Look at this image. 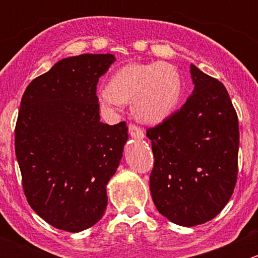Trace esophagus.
I'll use <instances>...</instances> for the list:
<instances>
[{
	"instance_id": "esophagus-1",
	"label": "esophagus",
	"mask_w": 258,
	"mask_h": 258,
	"mask_svg": "<svg viewBox=\"0 0 258 258\" xmlns=\"http://www.w3.org/2000/svg\"><path fill=\"white\" fill-rule=\"evenodd\" d=\"M128 132H130V135H131L132 137H136V139H139V140L144 139V136H145L144 130H142L141 127L137 126V124H135V123H130Z\"/></svg>"
}]
</instances>
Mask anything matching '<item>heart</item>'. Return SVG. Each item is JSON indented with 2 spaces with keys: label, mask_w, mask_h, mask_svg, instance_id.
<instances>
[{
  "label": "heart",
  "mask_w": 258,
  "mask_h": 258,
  "mask_svg": "<svg viewBox=\"0 0 258 258\" xmlns=\"http://www.w3.org/2000/svg\"><path fill=\"white\" fill-rule=\"evenodd\" d=\"M182 83L177 70L166 62L130 63L114 72L110 86L101 90V101L118 106L134 100L139 119L157 123L177 106Z\"/></svg>",
  "instance_id": "1"
}]
</instances>
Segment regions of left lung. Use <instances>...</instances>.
Listing matches in <instances>:
<instances>
[{
    "label": "left lung",
    "instance_id": "obj_1",
    "mask_svg": "<svg viewBox=\"0 0 258 258\" xmlns=\"http://www.w3.org/2000/svg\"><path fill=\"white\" fill-rule=\"evenodd\" d=\"M195 88L184 105L147 128L155 163L153 204L179 226L215 218L230 201L238 173V117L225 86L191 64Z\"/></svg>",
    "mask_w": 258,
    "mask_h": 258
}]
</instances>
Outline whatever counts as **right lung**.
<instances>
[{"instance_id":"obj_1","label":"right lung","mask_w":258,"mask_h":258,"mask_svg":"<svg viewBox=\"0 0 258 258\" xmlns=\"http://www.w3.org/2000/svg\"><path fill=\"white\" fill-rule=\"evenodd\" d=\"M113 54L85 53L57 62L26 88L15 151L28 205L58 230L80 232L107 206L106 184L128 139L126 122H100L97 83Z\"/></svg>"}]
</instances>
